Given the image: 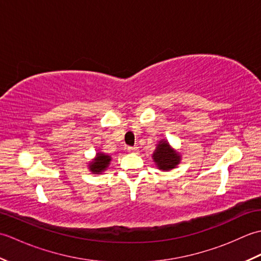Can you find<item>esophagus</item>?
<instances>
[{
  "mask_svg": "<svg viewBox=\"0 0 261 261\" xmlns=\"http://www.w3.org/2000/svg\"><path fill=\"white\" fill-rule=\"evenodd\" d=\"M127 151H129V152H137L138 147H127Z\"/></svg>",
  "mask_w": 261,
  "mask_h": 261,
  "instance_id": "esophagus-1",
  "label": "esophagus"
}]
</instances>
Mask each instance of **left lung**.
I'll list each match as a JSON object with an SVG mask.
<instances>
[{"label": "left lung", "mask_w": 261, "mask_h": 261, "mask_svg": "<svg viewBox=\"0 0 261 261\" xmlns=\"http://www.w3.org/2000/svg\"><path fill=\"white\" fill-rule=\"evenodd\" d=\"M151 158L159 170L169 171L180 164L181 154L169 145L167 139H162L157 143Z\"/></svg>", "instance_id": "left-lung-1"}]
</instances>
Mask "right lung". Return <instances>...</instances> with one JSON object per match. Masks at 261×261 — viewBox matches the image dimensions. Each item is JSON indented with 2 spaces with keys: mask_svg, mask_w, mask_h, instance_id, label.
<instances>
[{
  "mask_svg": "<svg viewBox=\"0 0 261 261\" xmlns=\"http://www.w3.org/2000/svg\"><path fill=\"white\" fill-rule=\"evenodd\" d=\"M111 162H112V157L110 154H107L102 151H97L95 157L88 163L87 167L92 174H103L109 168Z\"/></svg>",
  "mask_w": 261,
  "mask_h": 261,
  "instance_id": "right-lung-1",
  "label": "right lung"
}]
</instances>
